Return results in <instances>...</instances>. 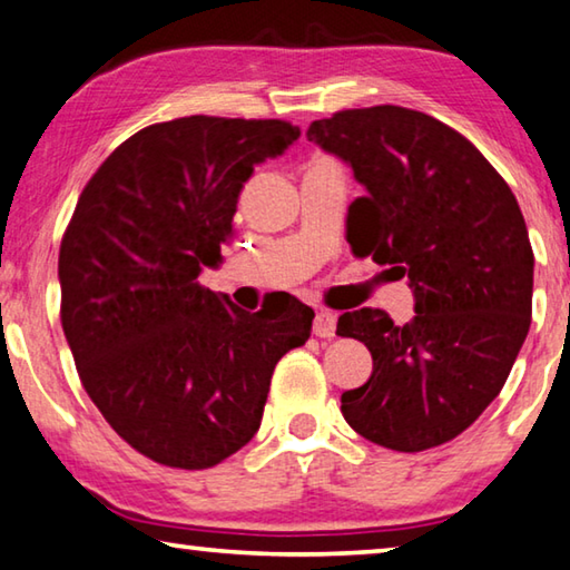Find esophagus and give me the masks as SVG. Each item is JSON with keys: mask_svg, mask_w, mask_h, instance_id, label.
Here are the masks:
<instances>
[{"mask_svg": "<svg viewBox=\"0 0 570 570\" xmlns=\"http://www.w3.org/2000/svg\"><path fill=\"white\" fill-rule=\"evenodd\" d=\"M334 332H336V316L332 312L320 308V312L314 314V334L322 336V340H330V336H334Z\"/></svg>", "mask_w": 570, "mask_h": 570, "instance_id": "obj_1", "label": "esophagus"}]
</instances>
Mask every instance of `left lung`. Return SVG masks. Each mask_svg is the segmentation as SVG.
Wrapping results in <instances>:
<instances>
[{
  "label": "left lung",
  "instance_id": "1",
  "mask_svg": "<svg viewBox=\"0 0 570 570\" xmlns=\"http://www.w3.org/2000/svg\"><path fill=\"white\" fill-rule=\"evenodd\" d=\"M306 138L366 188L346 214L354 256L407 276L414 320L382 308L340 316L336 334L372 352V377L342 414L374 445H445L493 402L533 314V248L503 176L450 125L400 105L340 110Z\"/></svg>",
  "mask_w": 570,
  "mask_h": 570
}]
</instances>
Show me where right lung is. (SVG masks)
Masks as SVG:
<instances>
[{"instance_id":"right-lung-1","label":"right lung","mask_w":570,"mask_h":570,"mask_svg":"<svg viewBox=\"0 0 570 570\" xmlns=\"http://www.w3.org/2000/svg\"><path fill=\"white\" fill-rule=\"evenodd\" d=\"M302 135L286 120L190 115L120 142L82 188L60 244V320L110 428L166 468L206 470L262 424L276 362L314 312L278 298L244 312L198 284L234 234L256 163Z\"/></svg>"}]
</instances>
